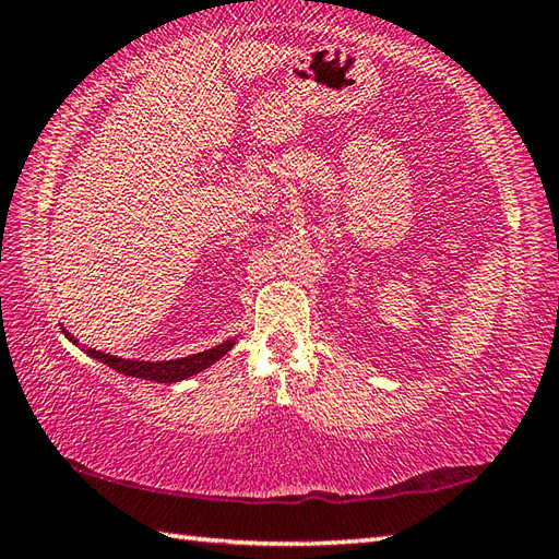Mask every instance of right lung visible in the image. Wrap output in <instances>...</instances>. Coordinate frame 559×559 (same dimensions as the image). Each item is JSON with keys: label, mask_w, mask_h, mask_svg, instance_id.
Masks as SVG:
<instances>
[{"label": "right lung", "mask_w": 559, "mask_h": 559, "mask_svg": "<svg viewBox=\"0 0 559 559\" xmlns=\"http://www.w3.org/2000/svg\"><path fill=\"white\" fill-rule=\"evenodd\" d=\"M64 336L76 343V338L64 331ZM235 346V338L221 343L216 348H209L204 353H197V355H187V358L180 360H158V362H144V360H124V358H117V355L110 353H100V350H93L86 348V353L91 358H96L100 362H105L112 370L122 372L127 377H139V379H148V382H160V384H173V382H180V379L192 377L201 370H206L209 365L218 362L225 353Z\"/></svg>", "instance_id": "right-lung-1"}]
</instances>
